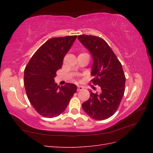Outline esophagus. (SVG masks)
Returning <instances> with one entry per match:
<instances>
[{
	"label": "esophagus",
	"instance_id": "1",
	"mask_svg": "<svg viewBox=\"0 0 153 153\" xmlns=\"http://www.w3.org/2000/svg\"><path fill=\"white\" fill-rule=\"evenodd\" d=\"M83 89H84V87H83L82 86H80V85L77 86V91H82V90H83Z\"/></svg>",
	"mask_w": 153,
	"mask_h": 153
}]
</instances>
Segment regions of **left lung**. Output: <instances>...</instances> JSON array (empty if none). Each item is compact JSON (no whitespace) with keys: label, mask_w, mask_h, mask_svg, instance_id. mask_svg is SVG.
Segmentation results:
<instances>
[{"label":"left lung","mask_w":153,"mask_h":153,"mask_svg":"<svg viewBox=\"0 0 153 153\" xmlns=\"http://www.w3.org/2000/svg\"><path fill=\"white\" fill-rule=\"evenodd\" d=\"M78 39L93 58L91 80L101 88L100 94L91 91L90 98L82 108L91 117L102 121L118 109L125 90L126 77L121 62L106 41L98 36L80 35Z\"/></svg>","instance_id":"1"}]
</instances>
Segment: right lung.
I'll use <instances>...</instances> for the list:
<instances>
[{"instance_id":"obj_1","label":"right lung","mask_w":153,"mask_h":153,"mask_svg":"<svg viewBox=\"0 0 153 153\" xmlns=\"http://www.w3.org/2000/svg\"><path fill=\"white\" fill-rule=\"evenodd\" d=\"M76 36L48 39L36 51L24 71V85L30 104L41 115L48 118L62 114L76 92V85L67 83L57 86L54 78Z\"/></svg>"}]
</instances>
